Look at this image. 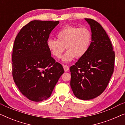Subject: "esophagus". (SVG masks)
<instances>
[{
  "instance_id": "34e87169",
  "label": "esophagus",
  "mask_w": 125,
  "mask_h": 125,
  "mask_svg": "<svg viewBox=\"0 0 125 125\" xmlns=\"http://www.w3.org/2000/svg\"><path fill=\"white\" fill-rule=\"evenodd\" d=\"M63 68H64V71L65 72L68 71H69V66L66 65H63Z\"/></svg>"
}]
</instances>
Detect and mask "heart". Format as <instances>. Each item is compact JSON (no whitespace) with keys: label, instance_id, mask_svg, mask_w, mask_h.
<instances>
[{"label":"heart","instance_id":"obj_1","mask_svg":"<svg viewBox=\"0 0 125 125\" xmlns=\"http://www.w3.org/2000/svg\"><path fill=\"white\" fill-rule=\"evenodd\" d=\"M57 40L49 39L47 47L54 57L60 58L65 49L67 51L62 57L64 62H69L76 57L80 58L86 54L92 41L91 32L85 27L78 28L66 25L56 33Z\"/></svg>","mask_w":125,"mask_h":125}]
</instances>
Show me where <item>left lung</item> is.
Returning <instances> with one entry per match:
<instances>
[{"label":"left lung","mask_w":125,"mask_h":125,"mask_svg":"<svg viewBox=\"0 0 125 125\" xmlns=\"http://www.w3.org/2000/svg\"><path fill=\"white\" fill-rule=\"evenodd\" d=\"M92 32V42L86 54L70 68L71 86L77 98H95L107 86L114 71L115 54L106 32L95 20L85 19Z\"/></svg>","instance_id":"1"}]
</instances>
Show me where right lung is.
Returning <instances> with one entry per match:
<instances>
[{"instance_id": "1", "label": "right lung", "mask_w": 125, "mask_h": 125, "mask_svg": "<svg viewBox=\"0 0 125 125\" xmlns=\"http://www.w3.org/2000/svg\"><path fill=\"white\" fill-rule=\"evenodd\" d=\"M59 24V21L33 20L24 26L15 38L13 78L20 92L32 101L48 98L64 72L47 47L49 34Z\"/></svg>"}]
</instances>
